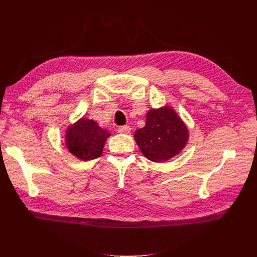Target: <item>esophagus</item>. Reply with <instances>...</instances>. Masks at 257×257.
<instances>
[{"mask_svg":"<svg viewBox=\"0 0 257 257\" xmlns=\"http://www.w3.org/2000/svg\"><path fill=\"white\" fill-rule=\"evenodd\" d=\"M118 132H119L120 134H130L131 127L128 125H123V126H120L118 128Z\"/></svg>","mask_w":257,"mask_h":257,"instance_id":"1","label":"esophagus"}]
</instances>
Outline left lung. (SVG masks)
I'll list each match as a JSON object with an SVG mask.
<instances>
[{
  "label": "left lung",
  "mask_w": 257,
  "mask_h": 257,
  "mask_svg": "<svg viewBox=\"0 0 257 257\" xmlns=\"http://www.w3.org/2000/svg\"><path fill=\"white\" fill-rule=\"evenodd\" d=\"M188 130L169 107L151 109L146 126L135 133V141L143 154L152 162H164L180 152L188 142Z\"/></svg>",
  "instance_id": "8db88e82"
}]
</instances>
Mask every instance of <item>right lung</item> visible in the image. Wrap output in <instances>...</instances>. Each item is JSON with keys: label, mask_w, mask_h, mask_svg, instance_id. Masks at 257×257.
I'll use <instances>...</instances> for the list:
<instances>
[{"label": "right lung", "mask_w": 257, "mask_h": 257, "mask_svg": "<svg viewBox=\"0 0 257 257\" xmlns=\"http://www.w3.org/2000/svg\"><path fill=\"white\" fill-rule=\"evenodd\" d=\"M107 137L109 133L100 128L95 121L81 119L67 130L66 146L77 158L93 160L102 155Z\"/></svg>", "instance_id": "right-lung-1"}]
</instances>
